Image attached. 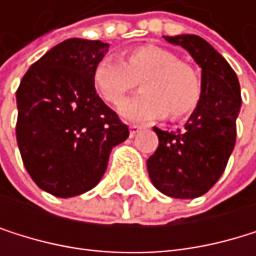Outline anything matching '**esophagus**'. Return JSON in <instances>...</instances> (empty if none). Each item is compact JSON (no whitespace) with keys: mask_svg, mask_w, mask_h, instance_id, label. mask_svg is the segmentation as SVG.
<instances>
[{"mask_svg":"<svg viewBox=\"0 0 256 256\" xmlns=\"http://www.w3.org/2000/svg\"><path fill=\"white\" fill-rule=\"evenodd\" d=\"M141 129H142V126H138V124L130 126V127H129V134H130V136H135Z\"/></svg>","mask_w":256,"mask_h":256,"instance_id":"esophagus-1","label":"esophagus"}]
</instances>
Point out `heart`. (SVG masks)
I'll return each instance as SVG.
<instances>
[{"mask_svg":"<svg viewBox=\"0 0 256 256\" xmlns=\"http://www.w3.org/2000/svg\"><path fill=\"white\" fill-rule=\"evenodd\" d=\"M94 81L104 101L118 104L141 82L143 94L120 106L127 121L172 120L190 115L201 98V82L194 68L160 46H140L124 60L107 56L95 68Z\"/></svg>","mask_w":256,"mask_h":256,"instance_id":"b5f03b06","label":"heart"}]
</instances>
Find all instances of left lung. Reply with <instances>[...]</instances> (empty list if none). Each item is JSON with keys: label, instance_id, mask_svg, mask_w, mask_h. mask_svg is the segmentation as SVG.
<instances>
[{"label": "left lung", "instance_id": "1", "mask_svg": "<svg viewBox=\"0 0 256 256\" xmlns=\"http://www.w3.org/2000/svg\"><path fill=\"white\" fill-rule=\"evenodd\" d=\"M164 40L186 48L201 67V98L182 130L154 127L160 144L147 160V172L161 194L190 200L208 192L228 166L241 109L240 82L229 62L206 40L196 35Z\"/></svg>", "mask_w": 256, "mask_h": 256}]
</instances>
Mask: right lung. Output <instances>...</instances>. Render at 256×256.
I'll use <instances>...</instances> for the list:
<instances>
[{"instance_id": "1", "label": "right lung", "mask_w": 256, "mask_h": 256, "mask_svg": "<svg viewBox=\"0 0 256 256\" xmlns=\"http://www.w3.org/2000/svg\"><path fill=\"white\" fill-rule=\"evenodd\" d=\"M109 50L102 41L70 38L30 66L16 90V141L40 189L70 198L94 189L129 127L95 90L94 74Z\"/></svg>"}]
</instances>
